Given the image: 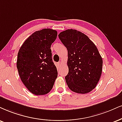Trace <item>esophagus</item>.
<instances>
[{"label": "esophagus", "instance_id": "1", "mask_svg": "<svg viewBox=\"0 0 122 122\" xmlns=\"http://www.w3.org/2000/svg\"><path fill=\"white\" fill-rule=\"evenodd\" d=\"M61 61H59L58 63H57V66H58V67H61Z\"/></svg>", "mask_w": 122, "mask_h": 122}]
</instances>
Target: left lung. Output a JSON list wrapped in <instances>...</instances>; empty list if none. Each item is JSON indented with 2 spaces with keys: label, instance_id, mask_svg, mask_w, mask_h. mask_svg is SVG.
Segmentation results:
<instances>
[{
  "label": "left lung",
  "instance_id": "obj_1",
  "mask_svg": "<svg viewBox=\"0 0 122 122\" xmlns=\"http://www.w3.org/2000/svg\"><path fill=\"white\" fill-rule=\"evenodd\" d=\"M68 50V73L65 77L72 91L86 94L96 88L102 71V59L97 47L81 31L68 29L58 35Z\"/></svg>",
  "mask_w": 122,
  "mask_h": 122
}]
</instances>
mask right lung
I'll return each mask as SVG.
<instances>
[{
    "instance_id": "1",
    "label": "right lung",
    "mask_w": 122,
    "mask_h": 122,
    "mask_svg": "<svg viewBox=\"0 0 122 122\" xmlns=\"http://www.w3.org/2000/svg\"><path fill=\"white\" fill-rule=\"evenodd\" d=\"M57 34L51 29L36 31L25 41L18 52L20 77L26 88L35 95L50 92L58 76L50 49Z\"/></svg>"
}]
</instances>
